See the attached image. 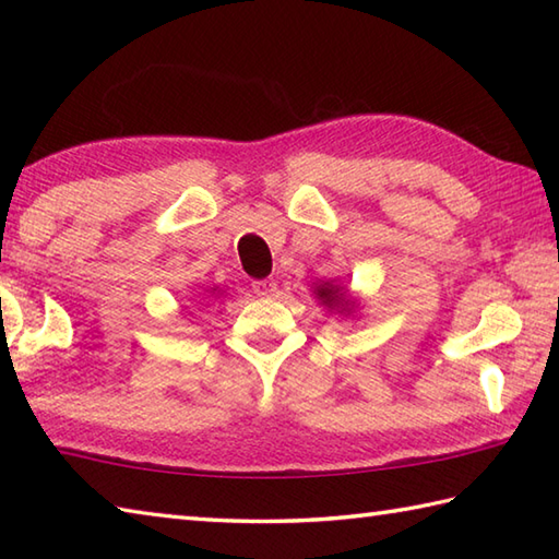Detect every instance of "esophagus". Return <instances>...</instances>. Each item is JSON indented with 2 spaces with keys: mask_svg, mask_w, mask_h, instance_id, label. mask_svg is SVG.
<instances>
[{
  "mask_svg": "<svg viewBox=\"0 0 559 559\" xmlns=\"http://www.w3.org/2000/svg\"><path fill=\"white\" fill-rule=\"evenodd\" d=\"M252 290L259 295V298H271V295H276L278 283L276 278H261L252 283Z\"/></svg>",
  "mask_w": 559,
  "mask_h": 559,
  "instance_id": "esophagus-1",
  "label": "esophagus"
}]
</instances>
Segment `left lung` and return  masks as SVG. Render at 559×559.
Listing matches in <instances>:
<instances>
[{
  "label": "left lung",
  "mask_w": 559,
  "mask_h": 559,
  "mask_svg": "<svg viewBox=\"0 0 559 559\" xmlns=\"http://www.w3.org/2000/svg\"><path fill=\"white\" fill-rule=\"evenodd\" d=\"M317 295L319 298H322L324 302H338L341 298H338V286L334 288V286H319L317 288Z\"/></svg>",
  "instance_id": "1"
}]
</instances>
